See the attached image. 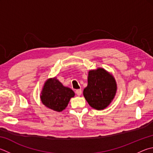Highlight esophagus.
I'll list each match as a JSON object with an SVG mask.
<instances>
[{
    "label": "esophagus",
    "instance_id": "34e87169",
    "mask_svg": "<svg viewBox=\"0 0 153 153\" xmlns=\"http://www.w3.org/2000/svg\"><path fill=\"white\" fill-rule=\"evenodd\" d=\"M76 93L77 96H81L82 94V91L81 89H79V90H77L76 91Z\"/></svg>",
    "mask_w": 153,
    "mask_h": 153
}]
</instances>
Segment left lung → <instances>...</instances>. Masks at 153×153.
Instances as JSON below:
<instances>
[{
  "mask_svg": "<svg viewBox=\"0 0 153 153\" xmlns=\"http://www.w3.org/2000/svg\"><path fill=\"white\" fill-rule=\"evenodd\" d=\"M116 83L114 77L102 68L89 71L88 86L84 90V96L91 107L103 110L114 98Z\"/></svg>",
  "mask_w": 153,
  "mask_h": 153,
  "instance_id": "1",
  "label": "left lung"
}]
</instances>
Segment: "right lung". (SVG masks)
I'll use <instances>...</instances> for the list:
<instances>
[{
	"mask_svg": "<svg viewBox=\"0 0 153 153\" xmlns=\"http://www.w3.org/2000/svg\"><path fill=\"white\" fill-rule=\"evenodd\" d=\"M75 94L70 88L65 87L55 78L49 79L45 83L41 100L46 107L55 112H62Z\"/></svg>",
	"mask_w": 153,
	"mask_h": 153,
	"instance_id": "1",
	"label": "right lung"
}]
</instances>
